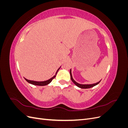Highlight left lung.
<instances>
[{
	"mask_svg": "<svg viewBox=\"0 0 128 128\" xmlns=\"http://www.w3.org/2000/svg\"><path fill=\"white\" fill-rule=\"evenodd\" d=\"M70 78H71V80H72V82L74 83L77 86H78V88H92V87H94V86H96V85H97V84H98L100 82V81H101V80H100L99 82H97L96 83L92 84H79V83H78L76 82L74 80V79L72 78V75L71 69H70Z\"/></svg>",
	"mask_w": 128,
	"mask_h": 128,
	"instance_id": "8db88e82",
	"label": "left lung"
}]
</instances>
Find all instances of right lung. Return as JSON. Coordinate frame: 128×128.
Returning a JSON list of instances; mask_svg holds the SVG:
<instances>
[{
  "instance_id": "1",
  "label": "right lung",
  "mask_w": 128,
  "mask_h": 128,
  "mask_svg": "<svg viewBox=\"0 0 128 128\" xmlns=\"http://www.w3.org/2000/svg\"><path fill=\"white\" fill-rule=\"evenodd\" d=\"M60 68L58 69V70L56 72V73L58 72V70H59ZM56 75L54 76L53 77H52L51 78H50V80H45V81H43V82H37V81H34V80H27L26 78H24V79L26 80V81H27L28 83L32 84H33V85H35V86H46V85L48 84L49 83H50L51 82V81L53 80V79H54L56 77Z\"/></svg>"
}]
</instances>
